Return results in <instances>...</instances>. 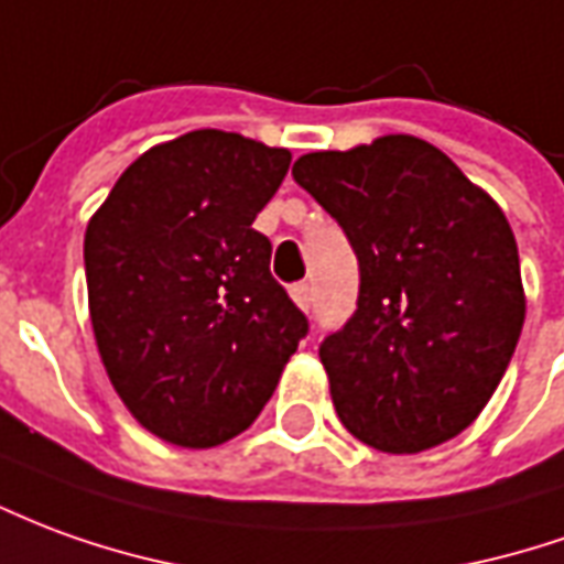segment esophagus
<instances>
[{
	"label": "esophagus",
	"mask_w": 564,
	"mask_h": 564,
	"mask_svg": "<svg viewBox=\"0 0 564 564\" xmlns=\"http://www.w3.org/2000/svg\"><path fill=\"white\" fill-rule=\"evenodd\" d=\"M290 295H293V302L299 305L302 311L311 308V302H314V293H311V283H293V290H290Z\"/></svg>",
	"instance_id": "34e87169"
}]
</instances>
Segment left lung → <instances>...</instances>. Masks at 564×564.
<instances>
[{"label": "left lung", "instance_id": "1", "mask_svg": "<svg viewBox=\"0 0 564 564\" xmlns=\"http://www.w3.org/2000/svg\"><path fill=\"white\" fill-rule=\"evenodd\" d=\"M293 176L360 265L357 311L321 345L341 424L391 455L458 436L498 388L525 321L501 207L405 133L302 155Z\"/></svg>", "mask_w": 564, "mask_h": 564}]
</instances>
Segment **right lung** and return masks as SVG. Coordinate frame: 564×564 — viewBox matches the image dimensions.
<instances>
[{"instance_id": "add662e5", "label": "right lung", "mask_w": 564, "mask_h": 564, "mask_svg": "<svg viewBox=\"0 0 564 564\" xmlns=\"http://www.w3.org/2000/svg\"><path fill=\"white\" fill-rule=\"evenodd\" d=\"M290 161L241 133H183L133 161L90 216L85 274L106 376L173 446L247 431L308 336L253 228Z\"/></svg>"}]
</instances>
